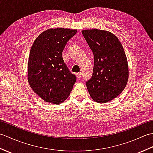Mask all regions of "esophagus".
<instances>
[{"mask_svg": "<svg viewBox=\"0 0 153 153\" xmlns=\"http://www.w3.org/2000/svg\"><path fill=\"white\" fill-rule=\"evenodd\" d=\"M82 73L81 72H79V73H77V74H76V76H77V78L78 79H80L81 77H82Z\"/></svg>", "mask_w": 153, "mask_h": 153, "instance_id": "1", "label": "esophagus"}]
</instances>
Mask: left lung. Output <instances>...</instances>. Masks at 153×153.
Segmentation results:
<instances>
[{"label":"left lung","instance_id":"left-lung-1","mask_svg":"<svg viewBox=\"0 0 153 153\" xmlns=\"http://www.w3.org/2000/svg\"><path fill=\"white\" fill-rule=\"evenodd\" d=\"M82 34L94 54L93 76L86 83L91 97L105 103L120 95L129 77L127 57L114 34L98 29L83 30Z\"/></svg>","mask_w":153,"mask_h":153}]
</instances>
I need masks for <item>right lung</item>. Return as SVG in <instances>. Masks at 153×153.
I'll return each mask as SVG.
<instances>
[{
    "label": "right lung",
    "instance_id": "add662e5",
    "mask_svg": "<svg viewBox=\"0 0 153 153\" xmlns=\"http://www.w3.org/2000/svg\"><path fill=\"white\" fill-rule=\"evenodd\" d=\"M77 31L62 27L48 29L32 45L27 80L31 88L45 102L55 105L63 102L76 83V77L65 64L62 53Z\"/></svg>",
    "mask_w": 153,
    "mask_h": 153
}]
</instances>
